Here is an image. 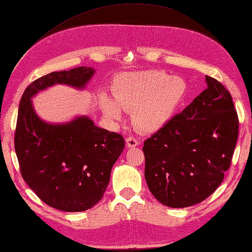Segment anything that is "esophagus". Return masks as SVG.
Returning <instances> with one entry per match:
<instances>
[{"label": "esophagus", "mask_w": 252, "mask_h": 252, "mask_svg": "<svg viewBox=\"0 0 252 252\" xmlns=\"http://www.w3.org/2000/svg\"><path fill=\"white\" fill-rule=\"evenodd\" d=\"M126 144L128 148H135L139 144V141H138V139H136L135 137L129 136L126 138Z\"/></svg>", "instance_id": "esophagus-1"}]
</instances>
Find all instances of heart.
I'll list each match as a JSON object with an SVG mask.
<instances>
[{
  "instance_id": "1",
  "label": "heart",
  "mask_w": 252,
  "mask_h": 252,
  "mask_svg": "<svg viewBox=\"0 0 252 252\" xmlns=\"http://www.w3.org/2000/svg\"><path fill=\"white\" fill-rule=\"evenodd\" d=\"M188 85L181 77L151 70L121 76L113 87L115 101L100 97L105 116L119 121L122 109L132 112L139 129L153 132L168 123L187 97Z\"/></svg>"
}]
</instances>
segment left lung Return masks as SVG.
<instances>
[{"mask_svg":"<svg viewBox=\"0 0 252 252\" xmlns=\"http://www.w3.org/2000/svg\"><path fill=\"white\" fill-rule=\"evenodd\" d=\"M207 88L144 141V177L153 196L171 208L203 202L230 168L238 116L230 92L206 75Z\"/></svg>","mask_w":252,"mask_h":252,"instance_id":"8db88e82","label":"left lung"}]
</instances>
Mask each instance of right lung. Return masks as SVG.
Here are the masks:
<instances>
[{
	"label": "right lung",
	"mask_w": 252,
	"mask_h": 252,
	"mask_svg": "<svg viewBox=\"0 0 252 252\" xmlns=\"http://www.w3.org/2000/svg\"><path fill=\"white\" fill-rule=\"evenodd\" d=\"M94 73L89 66L52 72L31 83L19 103L14 141L21 176L44 203L66 212L87 210L102 198L125 140L87 116L49 124L31 98L56 84L83 89Z\"/></svg>",
	"instance_id": "obj_1"
}]
</instances>
